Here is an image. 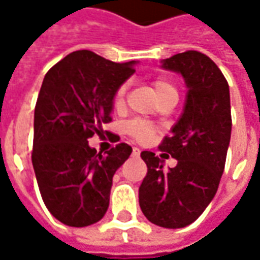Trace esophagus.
Listing matches in <instances>:
<instances>
[{
	"label": "esophagus",
	"mask_w": 260,
	"mask_h": 260,
	"mask_svg": "<svg viewBox=\"0 0 260 260\" xmlns=\"http://www.w3.org/2000/svg\"><path fill=\"white\" fill-rule=\"evenodd\" d=\"M132 153H134L135 156H139V154H141V149H139V147H134V149H132Z\"/></svg>",
	"instance_id": "obj_1"
}]
</instances>
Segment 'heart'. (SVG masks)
Wrapping results in <instances>:
<instances>
[{
  "mask_svg": "<svg viewBox=\"0 0 260 260\" xmlns=\"http://www.w3.org/2000/svg\"><path fill=\"white\" fill-rule=\"evenodd\" d=\"M153 89L157 94L158 100H163L164 97L170 96V94H177V89H175L174 83L171 80L166 79V78H157V79L153 80ZM125 94H126V85H121L115 90L113 97L114 107H122L125 103ZM125 132L128 134L132 138H135L136 141H149L154 132H156V128L153 126L152 124H149L146 121H142V119H135V121H129L128 124L125 125Z\"/></svg>",
  "mask_w": 260,
  "mask_h": 260,
  "instance_id": "1",
  "label": "heart"
}]
</instances>
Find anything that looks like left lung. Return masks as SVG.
<instances>
[{"label":"left lung","mask_w":260,"mask_h":260,"mask_svg":"<svg viewBox=\"0 0 260 260\" xmlns=\"http://www.w3.org/2000/svg\"><path fill=\"white\" fill-rule=\"evenodd\" d=\"M163 68L180 72L188 86L184 114L158 149L177 158L163 170V160L142 152L147 174L139 186V205L149 221L181 229L195 221L217 192L231 138L229 83L206 54H175Z\"/></svg>","instance_id":"1"}]
</instances>
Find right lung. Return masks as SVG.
Returning <instances> with one entry per match:
<instances>
[{"label": "right lung", "instance_id": "1", "mask_svg": "<svg viewBox=\"0 0 260 260\" xmlns=\"http://www.w3.org/2000/svg\"><path fill=\"white\" fill-rule=\"evenodd\" d=\"M89 50L68 54L50 68L35 107L31 163L43 202L61 223L86 227L106 214L115 171L132 147L99 152L87 141L107 134L115 90L135 72Z\"/></svg>", "mask_w": 260, "mask_h": 260}]
</instances>
